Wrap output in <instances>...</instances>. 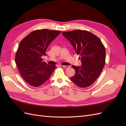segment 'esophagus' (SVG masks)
Segmentation results:
<instances>
[{"label":"esophagus","instance_id":"34e87169","mask_svg":"<svg viewBox=\"0 0 126 126\" xmlns=\"http://www.w3.org/2000/svg\"><path fill=\"white\" fill-rule=\"evenodd\" d=\"M64 68H65V69H68L70 67L69 66H62Z\"/></svg>","mask_w":126,"mask_h":126}]
</instances>
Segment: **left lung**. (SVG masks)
I'll return each mask as SVG.
<instances>
[{
  "instance_id": "8db88e82",
  "label": "left lung",
  "mask_w": 126,
  "mask_h": 126,
  "mask_svg": "<svg viewBox=\"0 0 126 126\" xmlns=\"http://www.w3.org/2000/svg\"><path fill=\"white\" fill-rule=\"evenodd\" d=\"M62 34L70 42L81 61V66H72L76 74L71 80L80 87L91 86L105 66L104 45L97 36L86 30H75L63 32Z\"/></svg>"
}]
</instances>
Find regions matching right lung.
Returning a JSON list of instances; mask_svg holds the SVG:
<instances>
[{
	"label": "right lung",
	"instance_id": "add662e5",
	"mask_svg": "<svg viewBox=\"0 0 126 126\" xmlns=\"http://www.w3.org/2000/svg\"><path fill=\"white\" fill-rule=\"evenodd\" d=\"M61 33L58 30H36L20 42L15 56L19 73L30 86L38 87L50 77L56 66L43 62L46 49L51 41Z\"/></svg>",
	"mask_w": 126,
	"mask_h": 126
}]
</instances>
